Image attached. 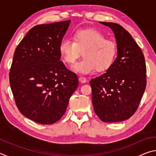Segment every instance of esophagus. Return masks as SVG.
Wrapping results in <instances>:
<instances>
[{
    "label": "esophagus",
    "instance_id": "esophagus-1",
    "mask_svg": "<svg viewBox=\"0 0 156 156\" xmlns=\"http://www.w3.org/2000/svg\"><path fill=\"white\" fill-rule=\"evenodd\" d=\"M78 79H79V81H80L82 83H85L87 82V79L84 77H83V76H80Z\"/></svg>",
    "mask_w": 156,
    "mask_h": 156
}]
</instances>
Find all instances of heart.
I'll return each instance as SVG.
<instances>
[{
	"instance_id": "1",
	"label": "heart",
	"mask_w": 156,
	"mask_h": 156,
	"mask_svg": "<svg viewBox=\"0 0 156 156\" xmlns=\"http://www.w3.org/2000/svg\"><path fill=\"white\" fill-rule=\"evenodd\" d=\"M83 51L84 58L73 65L74 72L89 74L95 69L106 70L114 60L117 47L114 42L106 39L103 34L94 29H82L73 34L72 40H63L59 45V52L67 64L75 62Z\"/></svg>"
}]
</instances>
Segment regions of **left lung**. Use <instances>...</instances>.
<instances>
[{
	"label": "left lung",
	"instance_id": "8db88e82",
	"mask_svg": "<svg viewBox=\"0 0 156 156\" xmlns=\"http://www.w3.org/2000/svg\"><path fill=\"white\" fill-rule=\"evenodd\" d=\"M112 29L117 57L103 74L90 80L92 104L105 122L129 119L138 107L146 88L144 54L130 34L114 23L99 22Z\"/></svg>",
	"mask_w": 156,
	"mask_h": 156
}]
</instances>
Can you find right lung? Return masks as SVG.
I'll return each mask as SVG.
<instances>
[{
  "label": "right lung",
  "mask_w": 156,
  "mask_h": 156,
  "mask_svg": "<svg viewBox=\"0 0 156 156\" xmlns=\"http://www.w3.org/2000/svg\"><path fill=\"white\" fill-rule=\"evenodd\" d=\"M70 20L36 25L16 49L9 83L18 109L41 125L58 121L78 86L75 73L60 61L59 45Z\"/></svg>",
  "instance_id": "right-lung-1"
}]
</instances>
